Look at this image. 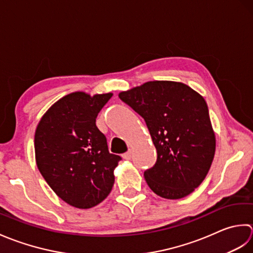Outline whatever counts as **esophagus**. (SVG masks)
Masks as SVG:
<instances>
[{
	"label": "esophagus",
	"mask_w": 253,
	"mask_h": 253,
	"mask_svg": "<svg viewBox=\"0 0 253 253\" xmlns=\"http://www.w3.org/2000/svg\"><path fill=\"white\" fill-rule=\"evenodd\" d=\"M122 157H123V159H126V161H128V159H131V157H132V152L128 151V152L125 153L122 155Z\"/></svg>",
	"instance_id": "1"
}]
</instances>
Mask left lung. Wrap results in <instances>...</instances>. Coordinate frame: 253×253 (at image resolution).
Listing matches in <instances>:
<instances>
[{
	"instance_id": "obj_1",
	"label": "left lung",
	"mask_w": 253,
	"mask_h": 253,
	"mask_svg": "<svg viewBox=\"0 0 253 253\" xmlns=\"http://www.w3.org/2000/svg\"><path fill=\"white\" fill-rule=\"evenodd\" d=\"M119 98L146 122L157 151L145 170L148 187L165 199L187 197L202 183L215 154V134L204 98L170 81L147 82Z\"/></svg>"
}]
</instances>
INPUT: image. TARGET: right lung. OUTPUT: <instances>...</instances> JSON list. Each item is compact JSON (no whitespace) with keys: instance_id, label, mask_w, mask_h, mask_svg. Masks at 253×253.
<instances>
[{"instance_id":"right-lung-1","label":"right lung","mask_w":253,"mask_h":253,"mask_svg":"<svg viewBox=\"0 0 253 253\" xmlns=\"http://www.w3.org/2000/svg\"><path fill=\"white\" fill-rule=\"evenodd\" d=\"M112 97L76 91L61 98L41 118L35 134L36 162L56 195L77 209L104 201L115 183L121 157L110 154L96 126L98 113Z\"/></svg>"}]
</instances>
